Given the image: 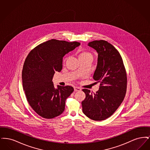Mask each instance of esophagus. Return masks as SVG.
Masks as SVG:
<instances>
[{"label":"esophagus","mask_w":150,"mask_h":150,"mask_svg":"<svg viewBox=\"0 0 150 150\" xmlns=\"http://www.w3.org/2000/svg\"><path fill=\"white\" fill-rule=\"evenodd\" d=\"M81 90V88H80L79 87H77V86L74 87V91H75V92H76V91H80Z\"/></svg>","instance_id":"obj_1"}]
</instances>
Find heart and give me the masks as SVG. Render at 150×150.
I'll use <instances>...</instances> for the list:
<instances>
[{
  "label": "heart",
  "mask_w": 150,
  "mask_h": 150,
  "mask_svg": "<svg viewBox=\"0 0 150 150\" xmlns=\"http://www.w3.org/2000/svg\"><path fill=\"white\" fill-rule=\"evenodd\" d=\"M79 59L80 58H92V54L86 51H82L81 52L78 56ZM66 61V59H64V62Z\"/></svg>",
  "instance_id": "b5f03b06"
}]
</instances>
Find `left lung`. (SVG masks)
<instances>
[{"mask_svg":"<svg viewBox=\"0 0 150 150\" xmlns=\"http://www.w3.org/2000/svg\"><path fill=\"white\" fill-rule=\"evenodd\" d=\"M88 45L98 53L93 79L100 86L93 95L89 90L83 89L86 95L81 102L83 112L93 120L101 121L113 114L123 101L127 92V73L119 52L112 44L101 40L89 42Z\"/></svg>","mask_w":150,"mask_h":150,"instance_id":"1","label":"left lung"}]
</instances>
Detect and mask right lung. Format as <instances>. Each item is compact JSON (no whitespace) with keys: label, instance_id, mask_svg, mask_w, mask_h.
Instances as JSON below:
<instances>
[{"label":"right lung","instance_id":"1","mask_svg":"<svg viewBox=\"0 0 150 150\" xmlns=\"http://www.w3.org/2000/svg\"><path fill=\"white\" fill-rule=\"evenodd\" d=\"M80 45L51 39L38 45L26 57L22 72L23 91L30 106L43 118L53 119L64 111L66 100L74 88H55L52 79L55 72L61 71L64 55Z\"/></svg>","mask_w":150,"mask_h":150}]
</instances>
